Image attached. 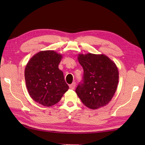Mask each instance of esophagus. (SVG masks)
I'll return each mask as SVG.
<instances>
[{"label":"esophagus","instance_id":"esophagus-1","mask_svg":"<svg viewBox=\"0 0 145 145\" xmlns=\"http://www.w3.org/2000/svg\"><path fill=\"white\" fill-rule=\"evenodd\" d=\"M75 85H76L75 83V82H73L72 84H70V85H69L70 88V89H72V90H73V89H74V88H75Z\"/></svg>","mask_w":145,"mask_h":145}]
</instances>
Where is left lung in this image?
<instances>
[{
    "instance_id": "8db88e82",
    "label": "left lung",
    "mask_w": 145,
    "mask_h": 145,
    "mask_svg": "<svg viewBox=\"0 0 145 145\" xmlns=\"http://www.w3.org/2000/svg\"><path fill=\"white\" fill-rule=\"evenodd\" d=\"M84 69L82 80L75 91L86 106L97 109L108 103L118 83V70L115 63L104 55H78Z\"/></svg>"
}]
</instances>
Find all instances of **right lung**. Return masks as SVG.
I'll use <instances>...</instances> for the list:
<instances>
[{
  "label": "right lung",
  "instance_id": "obj_1",
  "mask_svg": "<svg viewBox=\"0 0 145 145\" xmlns=\"http://www.w3.org/2000/svg\"><path fill=\"white\" fill-rule=\"evenodd\" d=\"M61 55L53 50L35 54L25 69V84L32 99L45 106L57 103L69 90L62 71L58 69Z\"/></svg>",
  "mask_w": 145,
  "mask_h": 145
}]
</instances>
